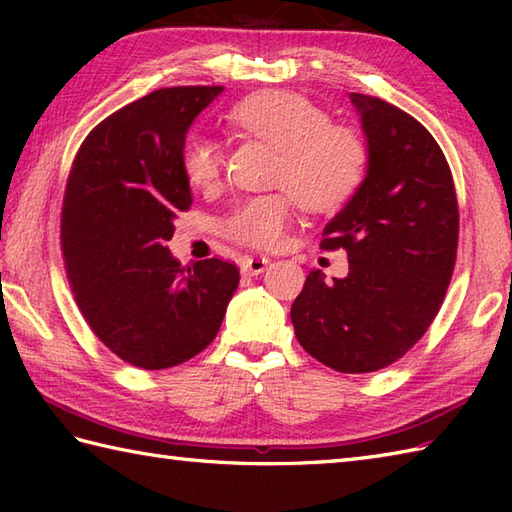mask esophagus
I'll list each match as a JSON object with an SVG mask.
<instances>
[{
    "mask_svg": "<svg viewBox=\"0 0 512 512\" xmlns=\"http://www.w3.org/2000/svg\"><path fill=\"white\" fill-rule=\"evenodd\" d=\"M270 259L264 257V255H250V257H244L242 262V273L246 275H262L264 270L268 268Z\"/></svg>",
    "mask_w": 512,
    "mask_h": 512,
    "instance_id": "34e87169",
    "label": "esophagus"
}]
</instances>
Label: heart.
<instances>
[{
  "mask_svg": "<svg viewBox=\"0 0 512 512\" xmlns=\"http://www.w3.org/2000/svg\"><path fill=\"white\" fill-rule=\"evenodd\" d=\"M231 121L277 149L273 184L281 191L250 195L224 215L222 231L235 242L273 248L286 235L297 202L310 211H332L361 184L369 149L358 129L332 123L323 107L295 92L268 90L233 107ZM180 165L193 187L209 189L222 178L224 151L195 136L182 147Z\"/></svg>",
  "mask_w": 512,
  "mask_h": 512,
  "instance_id": "obj_1",
  "label": "heart"
}]
</instances>
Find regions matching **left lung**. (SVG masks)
<instances>
[{"mask_svg": "<svg viewBox=\"0 0 512 512\" xmlns=\"http://www.w3.org/2000/svg\"><path fill=\"white\" fill-rule=\"evenodd\" d=\"M367 136L361 187L323 228L321 248H343L345 279L312 270L290 308L297 341L343 374L389 367L436 319L458 257L460 211L440 145L400 107L352 94Z\"/></svg>", "mask_w": 512, "mask_h": 512, "instance_id": "left-lung-1", "label": "left lung"}]
</instances>
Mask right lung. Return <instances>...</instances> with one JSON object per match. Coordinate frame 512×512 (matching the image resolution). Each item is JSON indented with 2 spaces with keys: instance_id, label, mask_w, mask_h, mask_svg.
<instances>
[{
  "instance_id": "right-lung-1",
  "label": "right lung",
  "mask_w": 512,
  "mask_h": 512,
  "mask_svg": "<svg viewBox=\"0 0 512 512\" xmlns=\"http://www.w3.org/2000/svg\"><path fill=\"white\" fill-rule=\"evenodd\" d=\"M224 88H162L85 136L61 209V253L83 319L105 347L140 369L189 361L220 330L239 268L220 257L180 266L173 217L189 211L180 165L193 118Z\"/></svg>"
}]
</instances>
